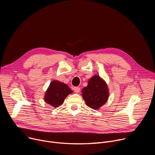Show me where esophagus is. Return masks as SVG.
Segmentation results:
<instances>
[{
    "label": "esophagus",
    "mask_w": 155,
    "mask_h": 155,
    "mask_svg": "<svg viewBox=\"0 0 155 155\" xmlns=\"http://www.w3.org/2000/svg\"><path fill=\"white\" fill-rule=\"evenodd\" d=\"M74 92L76 93H78L80 91V88L79 87H74Z\"/></svg>",
    "instance_id": "1"
}]
</instances>
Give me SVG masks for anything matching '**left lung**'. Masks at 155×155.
<instances>
[{
	"mask_svg": "<svg viewBox=\"0 0 155 155\" xmlns=\"http://www.w3.org/2000/svg\"><path fill=\"white\" fill-rule=\"evenodd\" d=\"M86 104L93 109H98L107 101L109 92L106 83L98 75L88 81L87 86L81 91Z\"/></svg>",
	"mask_w": 155,
	"mask_h": 155,
	"instance_id": "left-lung-1",
	"label": "left lung"
}]
</instances>
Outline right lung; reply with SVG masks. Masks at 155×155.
<instances>
[{
	"mask_svg": "<svg viewBox=\"0 0 155 155\" xmlns=\"http://www.w3.org/2000/svg\"><path fill=\"white\" fill-rule=\"evenodd\" d=\"M72 93V91L67 84L54 80L50 83L44 99L51 106L58 107L62 104L65 97Z\"/></svg>",
	"mask_w": 155,
	"mask_h": 155,
	"instance_id": "obj_1",
	"label": "right lung"
}]
</instances>
